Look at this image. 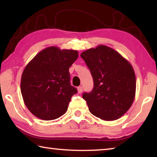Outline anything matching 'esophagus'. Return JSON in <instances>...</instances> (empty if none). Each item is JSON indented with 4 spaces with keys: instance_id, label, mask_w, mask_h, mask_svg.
<instances>
[{
    "instance_id": "34e87169",
    "label": "esophagus",
    "mask_w": 157,
    "mask_h": 157,
    "mask_svg": "<svg viewBox=\"0 0 157 157\" xmlns=\"http://www.w3.org/2000/svg\"><path fill=\"white\" fill-rule=\"evenodd\" d=\"M78 91L79 94H81V93L83 91V88H82V86H78Z\"/></svg>"
}]
</instances>
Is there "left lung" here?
<instances>
[{"mask_svg":"<svg viewBox=\"0 0 157 157\" xmlns=\"http://www.w3.org/2000/svg\"><path fill=\"white\" fill-rule=\"evenodd\" d=\"M94 79L91 93H84L93 115L104 121L120 118L131 107L136 94V76L128 61L111 48L99 45L81 53Z\"/></svg>","mask_w":157,"mask_h":157,"instance_id":"1","label":"left lung"}]
</instances>
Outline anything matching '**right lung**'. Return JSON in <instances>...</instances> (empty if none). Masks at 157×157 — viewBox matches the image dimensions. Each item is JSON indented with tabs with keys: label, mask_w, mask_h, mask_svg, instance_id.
I'll return each mask as SVG.
<instances>
[{
	"label": "right lung",
	"mask_w": 157,
	"mask_h": 157,
	"mask_svg": "<svg viewBox=\"0 0 157 157\" xmlns=\"http://www.w3.org/2000/svg\"><path fill=\"white\" fill-rule=\"evenodd\" d=\"M78 57L77 50L50 46L26 65L21 76V91L33 115L51 121L66 112L71 97L78 92L71 85L68 71Z\"/></svg>",
	"instance_id": "1"
}]
</instances>
